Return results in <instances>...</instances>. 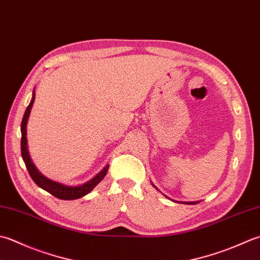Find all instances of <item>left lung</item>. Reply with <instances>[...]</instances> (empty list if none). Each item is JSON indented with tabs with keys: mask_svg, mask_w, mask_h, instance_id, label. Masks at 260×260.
Instances as JSON below:
<instances>
[{
	"mask_svg": "<svg viewBox=\"0 0 260 260\" xmlns=\"http://www.w3.org/2000/svg\"><path fill=\"white\" fill-rule=\"evenodd\" d=\"M152 186H153L154 188H156L153 184H152ZM156 189H157V188H156ZM157 190H159V189H157ZM168 198H169V197H168ZM172 201V200H171ZM175 202V201H174ZM178 203H179V202H178ZM180 203H184V204H188V205H194V204H197V203H200V202H180Z\"/></svg>",
	"mask_w": 260,
	"mask_h": 260,
	"instance_id": "1",
	"label": "left lung"
}]
</instances>
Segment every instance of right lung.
Masks as SVG:
<instances>
[{
    "instance_id": "add662e5",
    "label": "right lung",
    "mask_w": 260,
    "mask_h": 260,
    "mask_svg": "<svg viewBox=\"0 0 260 260\" xmlns=\"http://www.w3.org/2000/svg\"><path fill=\"white\" fill-rule=\"evenodd\" d=\"M35 95L36 94H35V89H34L31 101H30L29 106L24 111L22 123H21V155L24 161V165L27 167L30 177L32 178V180L36 182V185L39 186L40 188H43L44 190L48 191L49 194H52L53 196L59 198V200H64V201L78 200V198L88 195L89 192L104 179L105 176L107 175V172H108V168H109L108 165H106L103 169H101L94 177L91 178L90 180L78 186H68V185L60 184V182L55 181L53 179H49V178L44 176L34 165V162L31 160V157H30L29 151H28L27 124H28L30 111H31L34 101H35Z\"/></svg>"
}]
</instances>
